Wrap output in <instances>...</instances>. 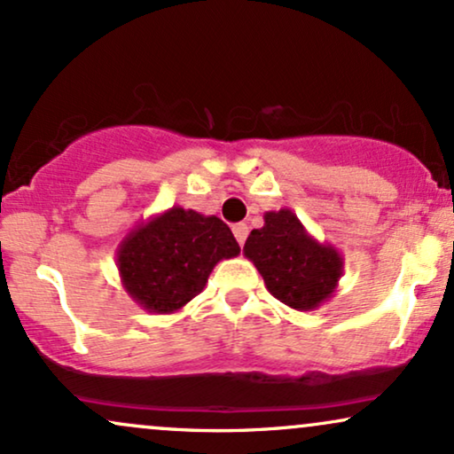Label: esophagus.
<instances>
[{"mask_svg": "<svg viewBox=\"0 0 454 454\" xmlns=\"http://www.w3.org/2000/svg\"><path fill=\"white\" fill-rule=\"evenodd\" d=\"M232 232H234V237H237V241H239V245H245V239H247V234H249V226L247 223H234L232 226Z\"/></svg>", "mask_w": 454, "mask_h": 454, "instance_id": "esophagus-1", "label": "esophagus"}]
</instances>
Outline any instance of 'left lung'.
<instances>
[{
    "instance_id": "1",
    "label": "left lung",
    "mask_w": 454,
    "mask_h": 454,
    "mask_svg": "<svg viewBox=\"0 0 454 454\" xmlns=\"http://www.w3.org/2000/svg\"><path fill=\"white\" fill-rule=\"evenodd\" d=\"M243 254L272 296L296 310H315L334 296L345 266L340 251L310 237L292 209L266 211Z\"/></svg>"
}]
</instances>
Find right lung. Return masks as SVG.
Returning <instances> with one entry per match:
<instances>
[{
    "mask_svg": "<svg viewBox=\"0 0 454 454\" xmlns=\"http://www.w3.org/2000/svg\"><path fill=\"white\" fill-rule=\"evenodd\" d=\"M241 254L215 215L171 207L130 231L116 251L124 292L147 313L184 309L207 286L220 260Z\"/></svg>",
    "mask_w": 454,
    "mask_h": 454,
    "instance_id": "1",
    "label": "right lung"
}]
</instances>
